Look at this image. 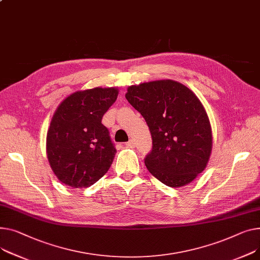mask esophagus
Listing matches in <instances>:
<instances>
[{
    "label": "esophagus",
    "instance_id": "obj_1",
    "mask_svg": "<svg viewBox=\"0 0 260 260\" xmlns=\"http://www.w3.org/2000/svg\"><path fill=\"white\" fill-rule=\"evenodd\" d=\"M135 145H136V143H135L134 140H129L128 142H126L127 147H135Z\"/></svg>",
    "mask_w": 260,
    "mask_h": 260
}]
</instances>
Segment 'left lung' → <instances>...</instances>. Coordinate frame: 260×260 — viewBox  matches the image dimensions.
Returning <instances> with one entry per match:
<instances>
[{
    "instance_id": "obj_1",
    "label": "left lung",
    "mask_w": 260,
    "mask_h": 260,
    "mask_svg": "<svg viewBox=\"0 0 260 260\" xmlns=\"http://www.w3.org/2000/svg\"><path fill=\"white\" fill-rule=\"evenodd\" d=\"M125 98L150 131L152 148L144 159L148 171L169 187L192 182L206 168L212 149L209 118L200 99L170 79L131 85Z\"/></svg>"
}]
</instances>
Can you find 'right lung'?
Instances as JSON below:
<instances>
[{"mask_svg": "<svg viewBox=\"0 0 260 260\" xmlns=\"http://www.w3.org/2000/svg\"><path fill=\"white\" fill-rule=\"evenodd\" d=\"M117 96L115 88L75 92L52 117L47 157L54 175L67 186L90 187L111 167L116 148L101 120Z\"/></svg>", "mask_w": 260, "mask_h": 260, "instance_id": "1", "label": "right lung"}]
</instances>
